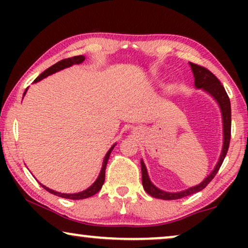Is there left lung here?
<instances>
[{
    "label": "left lung",
    "mask_w": 248,
    "mask_h": 248,
    "mask_svg": "<svg viewBox=\"0 0 248 248\" xmlns=\"http://www.w3.org/2000/svg\"><path fill=\"white\" fill-rule=\"evenodd\" d=\"M191 65V69L193 71V74H194V84L196 89H203L205 93L215 98V100L218 103L220 110H221L222 115V125H223V145L221 155H220L219 160L217 162L216 167L211 171V174L208 175V177H205L204 181L200 183L199 185L193 186V187H189L185 191L182 192H165L162 189H159L158 187L152 184L150 178H149L147 168H145V165L143 160H141V171H142V185H143L144 191L148 193L149 195L154 196L155 199H161V200H178L182 198H185V196L192 195L196 192L202 191L203 188L206 187V185L209 184L210 182L215 178V176L218 172L219 168L221 167L223 160H225V157L227 155V151H228L229 148V142H230V135H232V107H230V100L228 94H227L225 88L221 84V82L218 80L215 74L210 72L208 69L203 67L201 65H198V64L189 63Z\"/></svg>",
    "instance_id": "obj_1"
}]
</instances>
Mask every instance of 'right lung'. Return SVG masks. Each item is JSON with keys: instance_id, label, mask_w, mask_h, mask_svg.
I'll return each instance as SVG.
<instances>
[{"instance_id": "1", "label": "right lung", "mask_w": 248, "mask_h": 248, "mask_svg": "<svg viewBox=\"0 0 248 248\" xmlns=\"http://www.w3.org/2000/svg\"><path fill=\"white\" fill-rule=\"evenodd\" d=\"M83 61H84V56H82V55L69 57V59L60 61V62H57L56 64H54V65H52L50 67H48V69H47V70L44 71V72L40 74L39 77L36 78L33 82H38V81L43 80L44 78L48 77V76H50V74H53V73H55V72H59V71L65 69V67L72 66L73 64L82 63ZM26 91H27V89H26ZM26 91H25V93H23V96H25V94H26ZM115 145H116V143H115L113 147H111L109 150H108L106 155H105L104 162H103V167H101L100 174H99V176H98V178L96 179V182H94L93 184L90 186V187H88L87 189H84V191L79 192V193H74V194H66V193H60V192L53 191V189L46 187V186H44L43 184H40V185H42V187L45 188L46 191H48L49 193H52V194H54V195L60 196V198L70 199V200H82V199L90 198V196H93V195L96 194V193L99 192L100 189H101V187H103V184H104V182H105V170H106L107 161H108V159H109L110 152L115 148Z\"/></svg>"}]
</instances>
